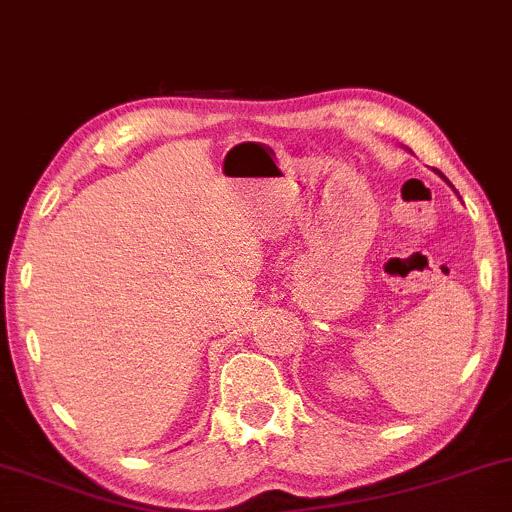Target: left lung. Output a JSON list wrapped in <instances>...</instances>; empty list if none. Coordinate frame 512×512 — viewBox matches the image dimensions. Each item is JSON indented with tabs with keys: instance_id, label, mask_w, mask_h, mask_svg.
<instances>
[{
	"instance_id": "8db88e82",
	"label": "left lung",
	"mask_w": 512,
	"mask_h": 512,
	"mask_svg": "<svg viewBox=\"0 0 512 512\" xmlns=\"http://www.w3.org/2000/svg\"><path fill=\"white\" fill-rule=\"evenodd\" d=\"M439 176H441V174H439ZM441 178H443V181H446V176H441Z\"/></svg>"
}]
</instances>
